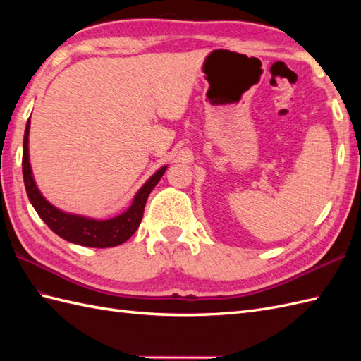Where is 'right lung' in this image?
Segmentation results:
<instances>
[{
	"instance_id": "right-lung-1",
	"label": "right lung",
	"mask_w": 361,
	"mask_h": 361,
	"mask_svg": "<svg viewBox=\"0 0 361 361\" xmlns=\"http://www.w3.org/2000/svg\"><path fill=\"white\" fill-rule=\"evenodd\" d=\"M29 127L30 121H27L25 130V140H23V178H25L29 202L32 203L34 209L37 211L38 216L42 217L44 224L57 235L62 237V239L71 243L83 245V247L109 248L116 247V245L128 240L130 237L135 234L137 226H140L144 216L145 202H147L152 189L157 186V183L166 172L167 166L161 167L159 171H157L150 176L147 183L137 190L132 206H130L126 212H122L121 216L109 220H94L80 216H73V214H66L63 211L54 208L49 202L44 200V197L35 186L32 171H30L29 164Z\"/></svg>"
}]
</instances>
